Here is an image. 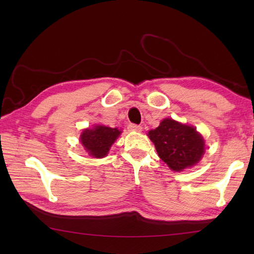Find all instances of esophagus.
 Wrapping results in <instances>:
<instances>
[{"label":"esophagus","mask_w":254,"mask_h":254,"mask_svg":"<svg viewBox=\"0 0 254 254\" xmlns=\"http://www.w3.org/2000/svg\"><path fill=\"white\" fill-rule=\"evenodd\" d=\"M128 130L133 132H141L142 127L137 126V124H130V126H128Z\"/></svg>","instance_id":"1"}]
</instances>
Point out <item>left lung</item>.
Returning a JSON list of instances; mask_svg holds the SVG:
<instances>
[{"instance_id":"left-lung-1","label":"left lung","mask_w":254,"mask_h":254,"mask_svg":"<svg viewBox=\"0 0 254 254\" xmlns=\"http://www.w3.org/2000/svg\"><path fill=\"white\" fill-rule=\"evenodd\" d=\"M157 154L169 168L182 171L196 165L204 155V138L195 127L164 119L159 127L148 132Z\"/></svg>"}]
</instances>
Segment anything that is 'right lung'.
Instances as JSON below:
<instances>
[{"label":"right lung","instance_id":"add662e5","mask_svg":"<svg viewBox=\"0 0 254 254\" xmlns=\"http://www.w3.org/2000/svg\"><path fill=\"white\" fill-rule=\"evenodd\" d=\"M121 134L117 127L96 126L93 128H85L80 134V143L85 150L95 158L106 157L111 145Z\"/></svg>","mask_w":254,"mask_h":254}]
</instances>
